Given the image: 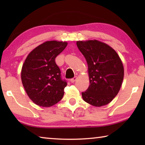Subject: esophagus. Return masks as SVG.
I'll return each instance as SVG.
<instances>
[{"label": "esophagus", "mask_w": 145, "mask_h": 145, "mask_svg": "<svg viewBox=\"0 0 145 145\" xmlns=\"http://www.w3.org/2000/svg\"><path fill=\"white\" fill-rule=\"evenodd\" d=\"M77 76H75V77H73L72 78H71L70 82L72 83H73V82H75L76 81V80H77Z\"/></svg>", "instance_id": "esophagus-1"}]
</instances>
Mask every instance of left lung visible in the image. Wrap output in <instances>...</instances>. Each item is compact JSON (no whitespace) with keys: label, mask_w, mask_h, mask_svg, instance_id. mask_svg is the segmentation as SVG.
<instances>
[{"label":"left lung","mask_w":145,"mask_h":145,"mask_svg":"<svg viewBox=\"0 0 145 145\" xmlns=\"http://www.w3.org/2000/svg\"><path fill=\"white\" fill-rule=\"evenodd\" d=\"M87 61L89 86L82 93L83 100L95 107L111 102L121 88L124 77L122 61L111 46L99 40L77 41Z\"/></svg>","instance_id":"1"}]
</instances>
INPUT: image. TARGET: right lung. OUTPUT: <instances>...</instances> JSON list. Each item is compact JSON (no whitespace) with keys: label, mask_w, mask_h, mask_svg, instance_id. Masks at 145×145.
Segmentation results:
<instances>
[{"label":"right lung","mask_w":145,"mask_h":145,"mask_svg":"<svg viewBox=\"0 0 145 145\" xmlns=\"http://www.w3.org/2000/svg\"><path fill=\"white\" fill-rule=\"evenodd\" d=\"M67 41H47L27 56L21 71L23 86L32 101L49 107L62 99L67 83L61 77L55 59L67 46Z\"/></svg>","instance_id":"obj_1"}]
</instances>
